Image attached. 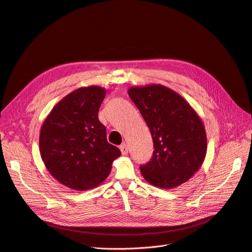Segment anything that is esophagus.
I'll list each match as a JSON object with an SVG mask.
<instances>
[{"instance_id": "obj_1", "label": "esophagus", "mask_w": 252, "mask_h": 252, "mask_svg": "<svg viewBox=\"0 0 252 252\" xmlns=\"http://www.w3.org/2000/svg\"><path fill=\"white\" fill-rule=\"evenodd\" d=\"M119 149H120V151H122V155H123V156H126V155H127V152H128V148H127V145H126V144H123V145H120V146H119Z\"/></svg>"}]
</instances>
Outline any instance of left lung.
Masks as SVG:
<instances>
[{"mask_svg":"<svg viewBox=\"0 0 252 252\" xmlns=\"http://www.w3.org/2000/svg\"><path fill=\"white\" fill-rule=\"evenodd\" d=\"M127 94L150 129L155 148L151 160L140 167L144 179L163 189L189 180L207 152V135L199 114L165 85L133 86Z\"/></svg>","mask_w":252,"mask_h":252,"instance_id":"1","label":"left lung"}]
</instances>
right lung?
<instances>
[{
    "label": "right lung",
    "instance_id": "obj_1",
    "mask_svg": "<svg viewBox=\"0 0 252 252\" xmlns=\"http://www.w3.org/2000/svg\"><path fill=\"white\" fill-rule=\"evenodd\" d=\"M105 95L104 87L96 85L75 90L52 108L41 126L42 160L51 176L71 189L96 188L122 155L108 143L97 116Z\"/></svg>",
    "mask_w": 252,
    "mask_h": 252
}]
</instances>
